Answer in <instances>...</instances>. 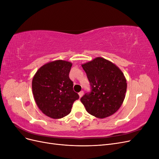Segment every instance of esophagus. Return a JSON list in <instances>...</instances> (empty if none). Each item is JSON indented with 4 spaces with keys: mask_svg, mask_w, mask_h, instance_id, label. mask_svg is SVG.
Wrapping results in <instances>:
<instances>
[{
    "mask_svg": "<svg viewBox=\"0 0 159 159\" xmlns=\"http://www.w3.org/2000/svg\"><path fill=\"white\" fill-rule=\"evenodd\" d=\"M83 95H84V91H81L80 92H79V95H80V98L82 97Z\"/></svg>",
    "mask_w": 159,
    "mask_h": 159,
    "instance_id": "obj_1",
    "label": "esophagus"
}]
</instances>
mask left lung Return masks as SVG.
<instances>
[{"mask_svg": "<svg viewBox=\"0 0 159 159\" xmlns=\"http://www.w3.org/2000/svg\"><path fill=\"white\" fill-rule=\"evenodd\" d=\"M91 91L80 99L87 111L103 119L115 113L122 105L127 90L126 79L120 69L102 57L81 65Z\"/></svg>", "mask_w": 159, "mask_h": 159, "instance_id": "1", "label": "left lung"}]
</instances>
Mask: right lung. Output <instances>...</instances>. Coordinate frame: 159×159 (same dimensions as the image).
<instances>
[{"instance_id":"right-lung-1","label":"right lung","mask_w":159,"mask_h":159,"mask_svg":"<svg viewBox=\"0 0 159 159\" xmlns=\"http://www.w3.org/2000/svg\"><path fill=\"white\" fill-rule=\"evenodd\" d=\"M72 64L57 60L37 71L32 80V93L38 107L48 117L60 119L68 115L72 105L79 99L69 78Z\"/></svg>"}]
</instances>
